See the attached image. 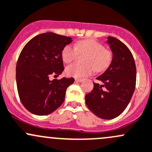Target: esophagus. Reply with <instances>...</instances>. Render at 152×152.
Returning <instances> with one entry per match:
<instances>
[{"label":"esophagus","mask_w":152,"mask_h":152,"mask_svg":"<svg viewBox=\"0 0 152 152\" xmlns=\"http://www.w3.org/2000/svg\"><path fill=\"white\" fill-rule=\"evenodd\" d=\"M75 81H77V82H81V81H83V79H75Z\"/></svg>","instance_id":"1"}]
</instances>
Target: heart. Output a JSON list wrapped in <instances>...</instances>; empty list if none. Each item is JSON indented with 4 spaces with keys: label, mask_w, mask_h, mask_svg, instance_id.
<instances>
[{
    "label": "heart",
    "mask_w": 152,
    "mask_h": 152,
    "mask_svg": "<svg viewBox=\"0 0 152 152\" xmlns=\"http://www.w3.org/2000/svg\"><path fill=\"white\" fill-rule=\"evenodd\" d=\"M77 51L80 53H87L84 59V65L73 64L66 68L65 72L69 76L83 78L89 76L95 69L97 72L104 71L111 65L112 52L104 48V46L93 39L79 41L76 47L67 44L62 50V59L65 63H71L76 58Z\"/></svg>",
    "instance_id": "obj_1"
}]
</instances>
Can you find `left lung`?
Instances as JSON below:
<instances>
[{
	"label": "left lung",
	"instance_id": "left-lung-1",
	"mask_svg": "<svg viewBox=\"0 0 152 152\" xmlns=\"http://www.w3.org/2000/svg\"><path fill=\"white\" fill-rule=\"evenodd\" d=\"M113 58L111 65L96 78L93 89L85 95L89 109L98 117L112 119L125 110L132 98L136 83V67L128 47L117 38L108 36Z\"/></svg>",
	"mask_w": 152,
	"mask_h": 152
}]
</instances>
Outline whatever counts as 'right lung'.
<instances>
[{
  "label": "right lung",
  "instance_id": "right-lung-1",
  "mask_svg": "<svg viewBox=\"0 0 152 152\" xmlns=\"http://www.w3.org/2000/svg\"><path fill=\"white\" fill-rule=\"evenodd\" d=\"M71 42V37L49 32L35 36L22 49L16 67L17 91L22 105L32 114H49L63 104L74 79L51 81L49 77L64 71L61 52Z\"/></svg>",
  "mask_w": 152,
  "mask_h": 152
}]
</instances>
